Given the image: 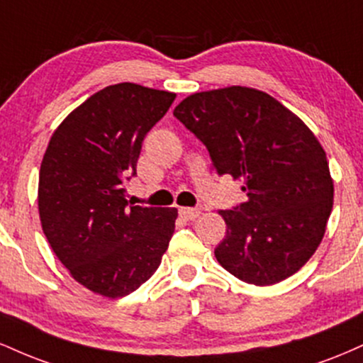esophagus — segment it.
I'll list each match as a JSON object with an SVG mask.
<instances>
[{
    "label": "esophagus",
    "instance_id": "1",
    "mask_svg": "<svg viewBox=\"0 0 363 363\" xmlns=\"http://www.w3.org/2000/svg\"><path fill=\"white\" fill-rule=\"evenodd\" d=\"M199 213H201V210H198V208H179V215L184 220L198 218Z\"/></svg>",
    "mask_w": 363,
    "mask_h": 363
}]
</instances>
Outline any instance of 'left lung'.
Instances as JSON below:
<instances>
[{
	"label": "left lung",
	"mask_w": 363,
	"mask_h": 363,
	"mask_svg": "<svg viewBox=\"0 0 363 363\" xmlns=\"http://www.w3.org/2000/svg\"><path fill=\"white\" fill-rule=\"evenodd\" d=\"M174 116L205 143L218 174L242 182L247 201L220 210L227 235L215 257L228 273L274 285L311 259L333 210L324 148L307 124L266 91H196Z\"/></svg>",
	"instance_id": "8db88e82"
}]
</instances>
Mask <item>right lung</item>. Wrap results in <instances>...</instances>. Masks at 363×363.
I'll return each mask as SVG.
<instances>
[{
    "mask_svg": "<svg viewBox=\"0 0 363 363\" xmlns=\"http://www.w3.org/2000/svg\"><path fill=\"white\" fill-rule=\"evenodd\" d=\"M176 94L136 83L99 90L69 112L39 172L44 235L80 285L107 298L135 291L157 272L176 228V208L129 206L123 181Z\"/></svg>",
    "mask_w": 363,
    "mask_h": 363,
    "instance_id": "add662e5",
    "label": "right lung"
}]
</instances>
